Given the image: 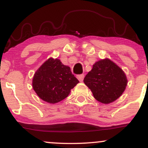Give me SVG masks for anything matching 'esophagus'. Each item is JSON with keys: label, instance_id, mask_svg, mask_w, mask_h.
Returning a JSON list of instances; mask_svg holds the SVG:
<instances>
[{"label": "esophagus", "instance_id": "esophagus-1", "mask_svg": "<svg viewBox=\"0 0 148 148\" xmlns=\"http://www.w3.org/2000/svg\"><path fill=\"white\" fill-rule=\"evenodd\" d=\"M77 79L79 80V81L82 82V81H84V74H80V75H78Z\"/></svg>", "mask_w": 148, "mask_h": 148}]
</instances>
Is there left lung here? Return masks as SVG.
Segmentation results:
<instances>
[{"label": "left lung", "instance_id": "left-lung-1", "mask_svg": "<svg viewBox=\"0 0 148 148\" xmlns=\"http://www.w3.org/2000/svg\"><path fill=\"white\" fill-rule=\"evenodd\" d=\"M84 82L98 101L110 103L124 92L127 79L123 69L110 59L105 58L93 64Z\"/></svg>", "mask_w": 148, "mask_h": 148}]
</instances>
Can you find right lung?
Returning a JSON list of instances; mask_svg holds the SVG:
<instances>
[{
	"instance_id": "right-lung-1",
	"label": "right lung",
	"mask_w": 148,
	"mask_h": 148,
	"mask_svg": "<svg viewBox=\"0 0 148 148\" xmlns=\"http://www.w3.org/2000/svg\"><path fill=\"white\" fill-rule=\"evenodd\" d=\"M79 83L59 59L50 58L39 67L33 78V88L43 101L56 103L65 99L71 90Z\"/></svg>"
}]
</instances>
